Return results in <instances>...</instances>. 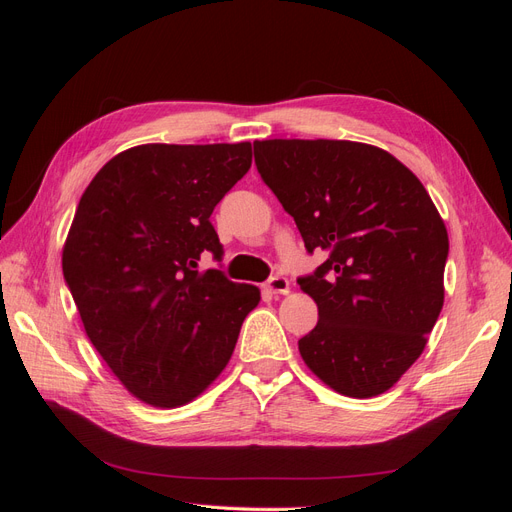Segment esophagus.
<instances>
[{
	"label": "esophagus",
	"mask_w": 512,
	"mask_h": 512,
	"mask_svg": "<svg viewBox=\"0 0 512 512\" xmlns=\"http://www.w3.org/2000/svg\"><path fill=\"white\" fill-rule=\"evenodd\" d=\"M267 290L273 292V294H288L290 292V282L286 280V277L275 275L267 282Z\"/></svg>",
	"instance_id": "1"
}]
</instances>
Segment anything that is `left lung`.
<instances>
[{"mask_svg":"<svg viewBox=\"0 0 512 512\" xmlns=\"http://www.w3.org/2000/svg\"><path fill=\"white\" fill-rule=\"evenodd\" d=\"M258 173L292 215L307 252L327 260L299 284L318 324L305 365L346 397L382 395L427 346L444 305L448 232L408 166L354 141L254 143Z\"/></svg>","mask_w":512,"mask_h":512,"instance_id":"obj_1","label":"left lung"}]
</instances>
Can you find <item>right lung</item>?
<instances>
[{
	"label": "right lung",
	"instance_id": "right-lung-1",
	"mask_svg": "<svg viewBox=\"0 0 512 512\" xmlns=\"http://www.w3.org/2000/svg\"><path fill=\"white\" fill-rule=\"evenodd\" d=\"M252 166V143H149L117 153L91 179L61 254L85 333L126 391L153 408L190 404L228 365L252 284L218 269L209 218Z\"/></svg>",
	"mask_w": 512,
	"mask_h": 512
}]
</instances>
